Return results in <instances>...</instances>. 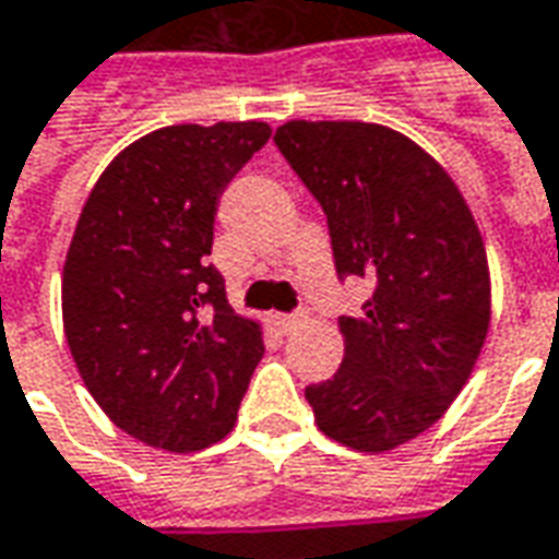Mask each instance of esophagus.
I'll return each mask as SVG.
<instances>
[{
    "label": "esophagus",
    "mask_w": 559,
    "mask_h": 559,
    "mask_svg": "<svg viewBox=\"0 0 559 559\" xmlns=\"http://www.w3.org/2000/svg\"><path fill=\"white\" fill-rule=\"evenodd\" d=\"M273 323L280 325L283 332H292V329H301L307 323V313H292V317H273Z\"/></svg>",
    "instance_id": "1"
}]
</instances>
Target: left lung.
<instances>
[{
	"label": "left lung",
	"mask_w": 559,
	"mask_h": 559,
	"mask_svg": "<svg viewBox=\"0 0 559 559\" xmlns=\"http://www.w3.org/2000/svg\"><path fill=\"white\" fill-rule=\"evenodd\" d=\"M276 147L323 205L338 276L372 286L362 313L338 320V372L305 391L313 421L357 452H391L443 418L480 359L492 320L480 227L403 131L292 119Z\"/></svg>",
	"instance_id": "8db88e82"
}]
</instances>
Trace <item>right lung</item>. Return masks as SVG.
Listing matches in <instances>:
<instances>
[{"instance_id": "obj_1", "label": "right lung", "mask_w": 559, "mask_h": 559, "mask_svg": "<svg viewBox=\"0 0 559 559\" xmlns=\"http://www.w3.org/2000/svg\"><path fill=\"white\" fill-rule=\"evenodd\" d=\"M267 122L166 126L119 150L82 205L61 276L67 347L116 428L166 452L224 440L264 332L205 258L224 183Z\"/></svg>"}]
</instances>
